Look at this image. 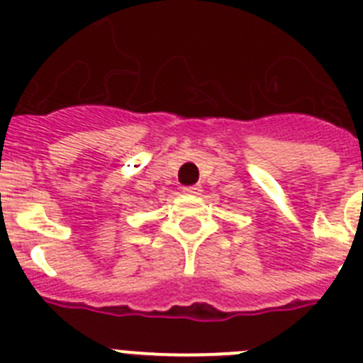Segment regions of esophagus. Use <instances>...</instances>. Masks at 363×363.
I'll use <instances>...</instances> for the list:
<instances>
[{"mask_svg": "<svg viewBox=\"0 0 363 363\" xmlns=\"http://www.w3.org/2000/svg\"><path fill=\"white\" fill-rule=\"evenodd\" d=\"M182 191L186 193V195H201V186H186V188H182Z\"/></svg>", "mask_w": 363, "mask_h": 363, "instance_id": "34e87169", "label": "esophagus"}]
</instances>
